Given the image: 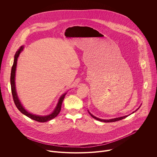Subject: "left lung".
<instances>
[{"label": "left lung", "instance_id": "8db88e82", "mask_svg": "<svg viewBox=\"0 0 157 157\" xmlns=\"http://www.w3.org/2000/svg\"><path fill=\"white\" fill-rule=\"evenodd\" d=\"M140 106H141V105H140V106L138 107V109H136L135 111H133L132 114H133V113H135V112H136V111H137V110L140 107ZM88 113H89V114H90V115L91 116V117H93L94 119H96V120H98V121H101V122H113L119 121H121V120H122V119H125V117H127V116H130V114H129V115H127V116H122V117H119L114 118V119H101L98 118V117H95L94 116H93L92 114H91V113H90V112H89V110H88Z\"/></svg>", "mask_w": 157, "mask_h": 157}]
</instances>
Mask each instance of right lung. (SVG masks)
<instances>
[{"instance_id": "right-lung-1", "label": "right lung", "mask_w": 157, "mask_h": 157, "mask_svg": "<svg viewBox=\"0 0 157 157\" xmlns=\"http://www.w3.org/2000/svg\"><path fill=\"white\" fill-rule=\"evenodd\" d=\"M24 46H21L20 48L17 51V52L15 54L14 56V60H13V66L12 67V70H11V75H10V85H11V90H12V94L13 99L14 103L17 107V109L21 112V113L24 114L25 116H27L28 117L36 121L39 122H46L47 121H49L55 117H56L58 114L59 113V112L61 110V105L62 102L64 100V98L66 94L67 93H65L63 94L60 98H59L58 102L56 105V107L53 110L52 113L46 116H40V115H36V114H33L28 110H27L23 105L21 104V102L20 101V99L18 97L17 91H16V87H15V72H16V68H17V60L18 58L21 53V52L24 50Z\"/></svg>"}]
</instances>
